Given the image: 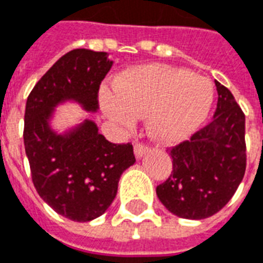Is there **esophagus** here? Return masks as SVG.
<instances>
[{
	"label": "esophagus",
	"instance_id": "obj_1",
	"mask_svg": "<svg viewBox=\"0 0 263 263\" xmlns=\"http://www.w3.org/2000/svg\"><path fill=\"white\" fill-rule=\"evenodd\" d=\"M147 153H148V147H145V145H143V144H139V143L134 144V155H136V158H137V159L143 158Z\"/></svg>",
	"mask_w": 263,
	"mask_h": 263
}]
</instances>
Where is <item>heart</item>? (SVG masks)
<instances>
[{
  "label": "heart",
  "instance_id": "1",
  "mask_svg": "<svg viewBox=\"0 0 263 263\" xmlns=\"http://www.w3.org/2000/svg\"><path fill=\"white\" fill-rule=\"evenodd\" d=\"M115 92L100 96L104 115L124 129L147 116L148 134L162 144H176L199 129L214 102L208 78L163 64L132 68L118 76Z\"/></svg>",
  "mask_w": 263,
  "mask_h": 263
}]
</instances>
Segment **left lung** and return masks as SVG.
Returning <instances> with one entry per match:
<instances>
[{
    "label": "left lung",
    "mask_w": 263,
    "mask_h": 263,
    "mask_svg": "<svg viewBox=\"0 0 263 263\" xmlns=\"http://www.w3.org/2000/svg\"><path fill=\"white\" fill-rule=\"evenodd\" d=\"M212 120L172 148L173 171L157 187L163 206L183 219L209 218L228 204L246 173V116L219 82Z\"/></svg>",
    "instance_id": "obj_1"
}]
</instances>
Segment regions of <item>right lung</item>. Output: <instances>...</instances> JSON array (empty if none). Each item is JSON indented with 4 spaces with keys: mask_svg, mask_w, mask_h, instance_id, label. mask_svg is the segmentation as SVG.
Instances as JSON below:
<instances>
[{
    "mask_svg": "<svg viewBox=\"0 0 263 263\" xmlns=\"http://www.w3.org/2000/svg\"><path fill=\"white\" fill-rule=\"evenodd\" d=\"M114 62L106 52L73 49L55 62L27 97L25 149L39 195L73 222H90L109 208L119 179L136 158L132 144H112L84 119L62 133L52 127L59 105L98 110L100 84Z\"/></svg>",
    "mask_w": 263,
    "mask_h": 263,
    "instance_id": "right-lung-1",
    "label": "right lung"
}]
</instances>
